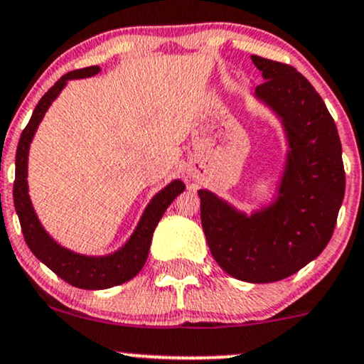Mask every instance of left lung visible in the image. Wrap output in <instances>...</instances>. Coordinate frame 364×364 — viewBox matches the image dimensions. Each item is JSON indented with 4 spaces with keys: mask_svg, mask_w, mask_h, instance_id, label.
<instances>
[{
    "mask_svg": "<svg viewBox=\"0 0 364 364\" xmlns=\"http://www.w3.org/2000/svg\"><path fill=\"white\" fill-rule=\"evenodd\" d=\"M251 59L264 77L256 96L282 118L290 146L278 198L246 217L200 190V215L210 252L225 273L273 283L300 271L329 244L346 174L334 118L307 77L290 64Z\"/></svg>",
    "mask_w": 364,
    "mask_h": 364,
    "instance_id": "8db88e82",
    "label": "left lung"
}]
</instances>
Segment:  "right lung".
<instances>
[{"mask_svg":"<svg viewBox=\"0 0 364 364\" xmlns=\"http://www.w3.org/2000/svg\"><path fill=\"white\" fill-rule=\"evenodd\" d=\"M100 71L98 65H90L85 69H76L64 74L54 86L42 96L41 102L32 113V118L20 135L18 147H16L15 157V183H13V201H15L16 215L20 218L21 232L30 251L35 254L37 259H41L47 268H50L59 278H63L65 283L73 284L76 288H85V290H103V288L117 287L129 279H132L135 274L142 269L149 256V247H151L152 234H154L156 225L159 224L161 217L169 207L171 201L185 190L179 179L169 183L164 190H161L151 203L147 205L146 212L140 218L137 229L129 239L120 251L105 257H90L81 256L69 249L60 247L49 237L43 227L35 215L32 203L28 198V186H27V159L28 149L32 142L35 130L43 118V113L54 102L55 96L60 93V90L65 86V82L74 77H87L95 76Z\"/></svg>","mask_w":364,"mask_h":364,"instance_id":"right-lung-1","label":"right lung"}]
</instances>
